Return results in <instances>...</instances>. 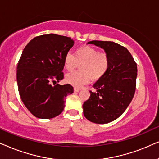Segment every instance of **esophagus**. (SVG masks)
<instances>
[{
	"instance_id": "34e87169",
	"label": "esophagus",
	"mask_w": 159,
	"mask_h": 159,
	"mask_svg": "<svg viewBox=\"0 0 159 159\" xmlns=\"http://www.w3.org/2000/svg\"><path fill=\"white\" fill-rule=\"evenodd\" d=\"M80 90H81V89L78 88V87H75V88H74V91H75V92H79Z\"/></svg>"
}]
</instances>
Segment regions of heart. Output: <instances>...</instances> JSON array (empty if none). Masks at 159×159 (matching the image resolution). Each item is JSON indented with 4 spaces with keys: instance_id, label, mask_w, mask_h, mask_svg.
Masks as SVG:
<instances>
[{
    "instance_id": "obj_1",
    "label": "heart",
    "mask_w": 159,
    "mask_h": 159,
    "mask_svg": "<svg viewBox=\"0 0 159 159\" xmlns=\"http://www.w3.org/2000/svg\"><path fill=\"white\" fill-rule=\"evenodd\" d=\"M81 65V70L68 74L66 81L76 87H81L90 81H97L104 76L110 67V58L106 53L89 46L76 48L73 55L68 53L65 56L63 65L69 72L73 71Z\"/></svg>"
}]
</instances>
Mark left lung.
I'll return each instance as SVG.
<instances>
[{
	"mask_svg": "<svg viewBox=\"0 0 159 159\" xmlns=\"http://www.w3.org/2000/svg\"><path fill=\"white\" fill-rule=\"evenodd\" d=\"M88 43L102 48L110 58L106 74L94 84L96 92L83 105L84 115L91 122L107 124L126 111L134 97L137 63L125 47L112 41H92Z\"/></svg>",
	"mask_w": 159,
	"mask_h": 159,
	"instance_id": "1",
	"label": "left lung"
}]
</instances>
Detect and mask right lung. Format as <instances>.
Here are the masks:
<instances>
[{
    "mask_svg": "<svg viewBox=\"0 0 159 159\" xmlns=\"http://www.w3.org/2000/svg\"><path fill=\"white\" fill-rule=\"evenodd\" d=\"M70 38L51 33L32 39L23 50L16 68L20 98L34 116L49 119L64 110L65 99L73 94L70 84L52 86L64 78L65 56L73 46Z\"/></svg>",
    "mask_w": 159,
    "mask_h": 159,
    "instance_id": "obj_1",
    "label": "right lung"
}]
</instances>
